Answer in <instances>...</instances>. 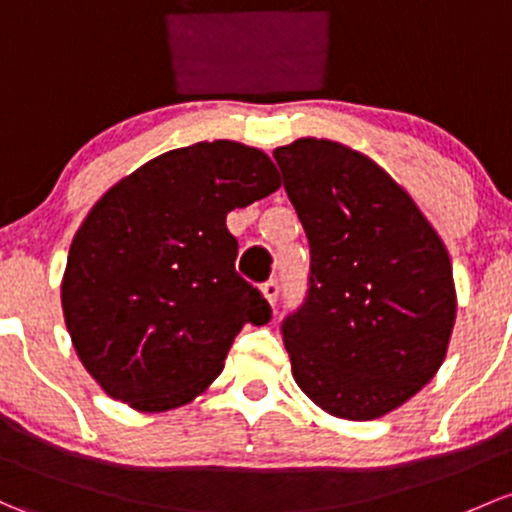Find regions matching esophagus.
I'll return each instance as SVG.
<instances>
[{"mask_svg":"<svg viewBox=\"0 0 512 512\" xmlns=\"http://www.w3.org/2000/svg\"><path fill=\"white\" fill-rule=\"evenodd\" d=\"M262 294H265V299L270 301V306L274 309V304H277V299H279V282H277V279H270V282L262 284Z\"/></svg>","mask_w":512,"mask_h":512,"instance_id":"obj_1","label":"esophagus"}]
</instances>
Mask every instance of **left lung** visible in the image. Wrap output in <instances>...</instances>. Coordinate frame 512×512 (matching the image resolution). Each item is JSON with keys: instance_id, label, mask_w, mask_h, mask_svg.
<instances>
[{"instance_id": "1", "label": "left lung", "mask_w": 512, "mask_h": 512, "mask_svg": "<svg viewBox=\"0 0 512 512\" xmlns=\"http://www.w3.org/2000/svg\"><path fill=\"white\" fill-rule=\"evenodd\" d=\"M274 159L311 250L304 304L282 321L294 380L333 417H383L444 363L456 319L449 252L365 154L304 137Z\"/></svg>"}]
</instances>
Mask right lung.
<instances>
[{"label":"right lung","instance_id":"1","mask_svg":"<svg viewBox=\"0 0 512 512\" xmlns=\"http://www.w3.org/2000/svg\"><path fill=\"white\" fill-rule=\"evenodd\" d=\"M279 186L265 152L218 139L147 161L95 203L68 252L61 304L107 395L139 412L186 405L218 378L240 328L272 319L235 272L225 215Z\"/></svg>","mask_w":512,"mask_h":512}]
</instances>
